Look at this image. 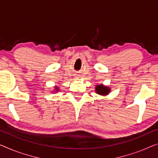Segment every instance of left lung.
<instances>
[{"label":"left lung","instance_id":"1","mask_svg":"<svg viewBox=\"0 0 158 158\" xmlns=\"http://www.w3.org/2000/svg\"><path fill=\"white\" fill-rule=\"evenodd\" d=\"M110 91V89L109 87L103 86L102 84L101 85H97L96 87V92L100 95H107Z\"/></svg>","mask_w":158,"mask_h":158}]
</instances>
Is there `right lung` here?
Returning a JSON list of instances; mask_svg holds the SVG:
<instances>
[{
  "mask_svg": "<svg viewBox=\"0 0 158 158\" xmlns=\"http://www.w3.org/2000/svg\"><path fill=\"white\" fill-rule=\"evenodd\" d=\"M55 88H56V91H57V90H59V89H57V87H55Z\"/></svg>",
  "mask_w": 158,
  "mask_h": 158,
  "instance_id": "add662e5",
  "label": "right lung"
}]
</instances>
